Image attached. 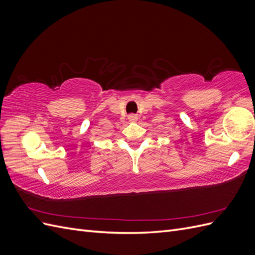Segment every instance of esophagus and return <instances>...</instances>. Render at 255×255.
Returning <instances> with one entry per match:
<instances>
[{
    "instance_id": "34e87169",
    "label": "esophagus",
    "mask_w": 255,
    "mask_h": 255,
    "mask_svg": "<svg viewBox=\"0 0 255 255\" xmlns=\"http://www.w3.org/2000/svg\"><path fill=\"white\" fill-rule=\"evenodd\" d=\"M137 119H138V117H137L136 115H133V114H132V115L128 116V120H129L130 122H136Z\"/></svg>"
}]
</instances>
